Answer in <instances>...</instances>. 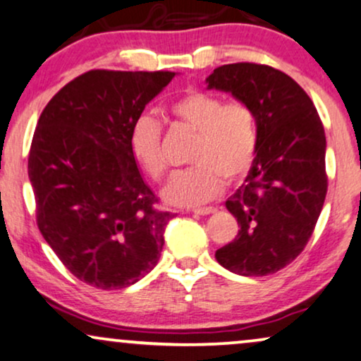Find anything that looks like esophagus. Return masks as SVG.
<instances>
[{
	"instance_id": "obj_1",
	"label": "esophagus",
	"mask_w": 361,
	"mask_h": 361,
	"mask_svg": "<svg viewBox=\"0 0 361 361\" xmlns=\"http://www.w3.org/2000/svg\"><path fill=\"white\" fill-rule=\"evenodd\" d=\"M217 211L216 207H197V209H192V212L195 216H209V214H214Z\"/></svg>"
}]
</instances>
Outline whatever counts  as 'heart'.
Returning a JSON list of instances; mask_svg holds the SVG:
<instances>
[{
    "mask_svg": "<svg viewBox=\"0 0 361 361\" xmlns=\"http://www.w3.org/2000/svg\"><path fill=\"white\" fill-rule=\"evenodd\" d=\"M167 112L173 122L195 132L189 160L194 164L169 180L164 201L177 207L207 202L221 192L224 179L246 176L256 154L257 130L252 110L243 102L222 104L221 97L189 90L171 102ZM162 127L150 115H140L130 127L132 159L152 180H162L167 164L160 147Z\"/></svg>",
    "mask_w": 361,
    "mask_h": 361,
    "instance_id": "obj_1",
    "label": "heart"
}]
</instances>
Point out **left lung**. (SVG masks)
Returning a JSON list of instances; mask_svg holds the SVG:
<instances>
[{
    "label": "left lung",
    "mask_w": 361,
    "mask_h": 361,
    "mask_svg": "<svg viewBox=\"0 0 361 361\" xmlns=\"http://www.w3.org/2000/svg\"><path fill=\"white\" fill-rule=\"evenodd\" d=\"M206 83L246 104L257 130L246 180L226 201L241 229L216 259L239 276L273 274L303 251L322 214L328 188L323 123L303 88L273 66L222 65Z\"/></svg>",
    "instance_id": "1"
}]
</instances>
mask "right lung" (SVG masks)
Returning <instances> with one entry per match:
<instances>
[{"mask_svg": "<svg viewBox=\"0 0 361 361\" xmlns=\"http://www.w3.org/2000/svg\"><path fill=\"white\" fill-rule=\"evenodd\" d=\"M176 75L92 70L66 83L39 115L28 157L38 229L90 286H130L162 252L173 214L155 207L128 135Z\"/></svg>", "mask_w": 361, "mask_h": 361, "instance_id": "add662e5", "label": "right lung"}]
</instances>
